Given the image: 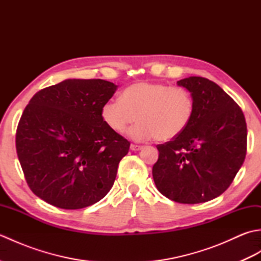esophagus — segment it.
<instances>
[{
	"instance_id": "34e87169",
	"label": "esophagus",
	"mask_w": 261,
	"mask_h": 261,
	"mask_svg": "<svg viewBox=\"0 0 261 261\" xmlns=\"http://www.w3.org/2000/svg\"><path fill=\"white\" fill-rule=\"evenodd\" d=\"M143 147L142 146H138V145H131L130 146V149L131 150H134V151H139V150H141Z\"/></svg>"
}]
</instances>
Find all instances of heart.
<instances>
[{"label": "heart", "instance_id": "1", "mask_svg": "<svg viewBox=\"0 0 261 261\" xmlns=\"http://www.w3.org/2000/svg\"><path fill=\"white\" fill-rule=\"evenodd\" d=\"M195 111L192 94L180 86L164 83L138 82L124 88L121 98H111L103 104L101 115L111 130L121 134L137 120L127 131L137 141L156 138L166 142L179 137L191 124Z\"/></svg>", "mask_w": 261, "mask_h": 261}]
</instances>
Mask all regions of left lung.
<instances>
[{"instance_id":"obj_1","label":"left lung","mask_w":261,"mask_h":261,"mask_svg":"<svg viewBox=\"0 0 261 261\" xmlns=\"http://www.w3.org/2000/svg\"><path fill=\"white\" fill-rule=\"evenodd\" d=\"M177 85L192 94L195 111L179 137L157 146L153 180L171 201L207 202L228 190L245 162L246 119L239 105L212 81L191 76Z\"/></svg>"}]
</instances>
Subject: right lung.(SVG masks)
<instances>
[{
	"label": "right lung",
	"instance_id": "1",
	"mask_svg": "<svg viewBox=\"0 0 261 261\" xmlns=\"http://www.w3.org/2000/svg\"><path fill=\"white\" fill-rule=\"evenodd\" d=\"M116 88L104 80H66L30 99L15 146L25 180L38 197L59 208L79 210L110 192L130 148L101 115Z\"/></svg>",
	"mask_w": 261,
	"mask_h": 261
}]
</instances>
